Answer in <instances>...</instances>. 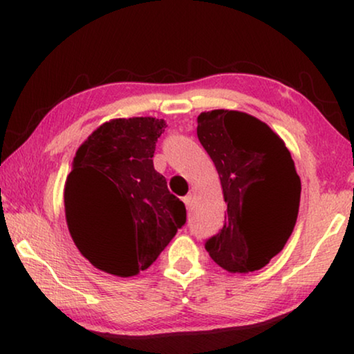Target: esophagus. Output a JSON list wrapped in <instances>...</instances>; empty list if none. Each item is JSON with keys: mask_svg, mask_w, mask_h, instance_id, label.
Returning a JSON list of instances; mask_svg holds the SVG:
<instances>
[{"mask_svg": "<svg viewBox=\"0 0 354 354\" xmlns=\"http://www.w3.org/2000/svg\"><path fill=\"white\" fill-rule=\"evenodd\" d=\"M183 203H185L187 209H192V203H193V198H192V195H187L185 198H183Z\"/></svg>", "mask_w": 354, "mask_h": 354, "instance_id": "obj_1", "label": "esophagus"}]
</instances>
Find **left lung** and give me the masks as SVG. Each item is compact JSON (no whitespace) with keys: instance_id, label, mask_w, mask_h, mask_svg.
Masks as SVG:
<instances>
[{"instance_id":"obj_1","label":"left lung","mask_w":354,"mask_h":354,"mask_svg":"<svg viewBox=\"0 0 354 354\" xmlns=\"http://www.w3.org/2000/svg\"><path fill=\"white\" fill-rule=\"evenodd\" d=\"M196 133L227 203L225 224L206 241L207 253L230 274L263 269L297 224L301 180L292 154L268 124L241 111L201 113Z\"/></svg>"}]
</instances>
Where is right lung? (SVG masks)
<instances>
[{
    "instance_id": "right-lung-1",
    "label": "right lung",
    "mask_w": 354,
    "mask_h": 354,
    "mask_svg": "<svg viewBox=\"0 0 354 354\" xmlns=\"http://www.w3.org/2000/svg\"><path fill=\"white\" fill-rule=\"evenodd\" d=\"M166 127L156 118L101 124L77 149L66 178L72 240L96 269L115 277L147 270L187 221L185 205L153 166Z\"/></svg>"
}]
</instances>
